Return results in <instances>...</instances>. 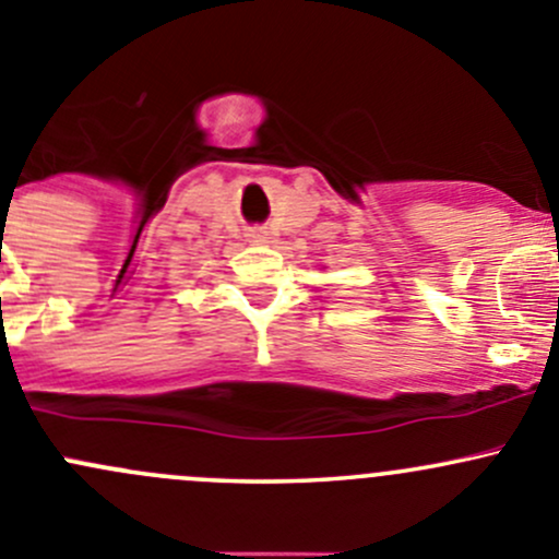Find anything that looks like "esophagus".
Returning <instances> with one entry per match:
<instances>
[{
	"instance_id": "obj_1",
	"label": "esophagus",
	"mask_w": 559,
	"mask_h": 559,
	"mask_svg": "<svg viewBox=\"0 0 559 559\" xmlns=\"http://www.w3.org/2000/svg\"><path fill=\"white\" fill-rule=\"evenodd\" d=\"M247 239H250L252 245H263V241H269V231L266 228H250V231H247Z\"/></svg>"
}]
</instances>
